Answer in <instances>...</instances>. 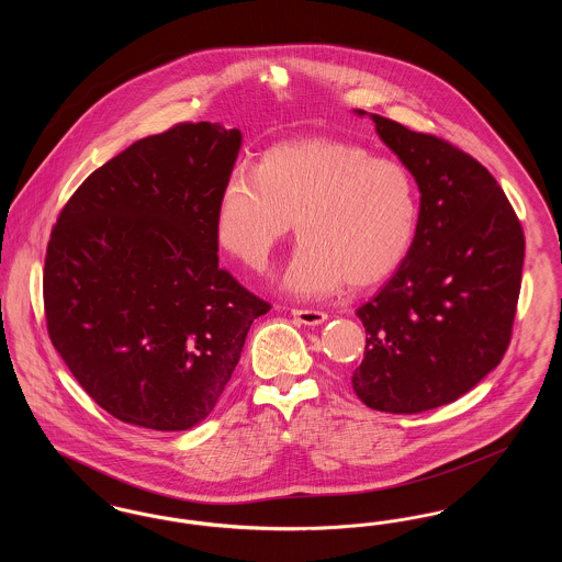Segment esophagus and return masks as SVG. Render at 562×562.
<instances>
[{"label": "esophagus", "instance_id": "obj_1", "mask_svg": "<svg viewBox=\"0 0 562 562\" xmlns=\"http://www.w3.org/2000/svg\"><path fill=\"white\" fill-rule=\"evenodd\" d=\"M293 318L305 326H318L328 321V316L318 310H293Z\"/></svg>", "mask_w": 562, "mask_h": 562}]
</instances>
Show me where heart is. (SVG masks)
<instances>
[{
  "mask_svg": "<svg viewBox=\"0 0 562 562\" xmlns=\"http://www.w3.org/2000/svg\"><path fill=\"white\" fill-rule=\"evenodd\" d=\"M411 172L364 147L307 138L268 149L221 189L214 232L246 268L261 269L296 227L301 244L282 278L299 296L364 289L398 269L417 232Z\"/></svg>",
  "mask_w": 562,
  "mask_h": 562,
  "instance_id": "b5f03b06",
  "label": "heart"
}]
</instances>
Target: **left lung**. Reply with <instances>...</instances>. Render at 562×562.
Listing matches in <instances>:
<instances>
[{"mask_svg": "<svg viewBox=\"0 0 562 562\" xmlns=\"http://www.w3.org/2000/svg\"><path fill=\"white\" fill-rule=\"evenodd\" d=\"M369 117L422 198L408 255L356 312L367 348L351 385L367 406L411 415L457 401L502 362L525 236L506 193L472 156L387 117Z\"/></svg>", "mask_w": 562, "mask_h": 562, "instance_id": "obj_1", "label": "left lung"}]
</instances>
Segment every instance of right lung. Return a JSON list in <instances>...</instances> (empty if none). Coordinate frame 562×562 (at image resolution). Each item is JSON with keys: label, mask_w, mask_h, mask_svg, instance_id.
Instances as JSON below:
<instances>
[{"label": "right lung", "mask_w": 562, "mask_h": 562, "mask_svg": "<svg viewBox=\"0 0 562 562\" xmlns=\"http://www.w3.org/2000/svg\"><path fill=\"white\" fill-rule=\"evenodd\" d=\"M240 147L238 128L179 124L103 164L58 214L48 333L88 396L124 424L204 422L269 312L218 268L214 214Z\"/></svg>", "instance_id": "obj_1"}]
</instances>
